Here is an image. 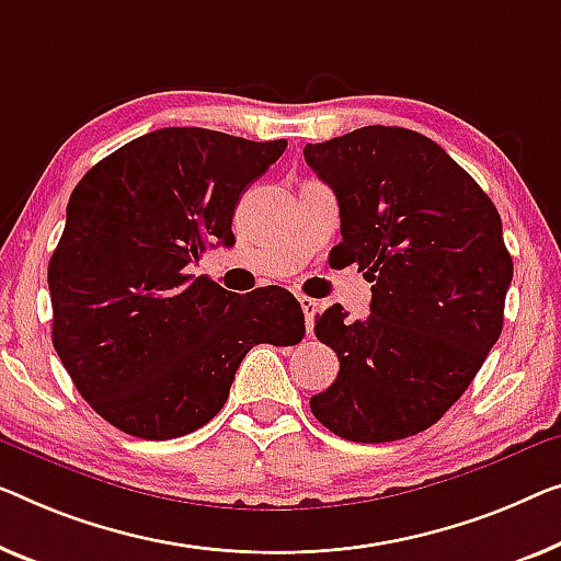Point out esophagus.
<instances>
[{
  "mask_svg": "<svg viewBox=\"0 0 561 561\" xmlns=\"http://www.w3.org/2000/svg\"><path fill=\"white\" fill-rule=\"evenodd\" d=\"M299 299V307H302V312H305V324H307V334H312V324H314V314H317V299H312V297H307V295H299L297 297Z\"/></svg>",
  "mask_w": 561,
  "mask_h": 561,
  "instance_id": "obj_1",
  "label": "esophagus"
}]
</instances>
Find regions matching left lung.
Wrapping results in <instances>:
<instances>
[{
	"label": "left lung",
	"instance_id": "1",
	"mask_svg": "<svg viewBox=\"0 0 561 561\" xmlns=\"http://www.w3.org/2000/svg\"><path fill=\"white\" fill-rule=\"evenodd\" d=\"M305 161L334 191V256L373 284L370 314L332 305L317 340L340 373L309 408L334 436L388 443L443 417L471 386L504 328L514 277L501 216L479 183L431 138L365 125L307 144Z\"/></svg>",
	"mask_w": 561,
	"mask_h": 561
}]
</instances>
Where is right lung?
Segmentation results:
<instances>
[{
	"label": "right lung",
	"mask_w": 561,
	"mask_h": 561,
	"mask_svg": "<svg viewBox=\"0 0 561 561\" xmlns=\"http://www.w3.org/2000/svg\"><path fill=\"white\" fill-rule=\"evenodd\" d=\"M287 140L206 128L146 133L75 186L47 284L53 345L75 388L128 436L169 440L206 425L259 342L297 345L291 291L231 295L188 264L231 244L239 196Z\"/></svg>",
	"instance_id": "1"
}]
</instances>
